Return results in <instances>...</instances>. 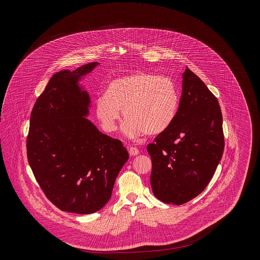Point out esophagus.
I'll list each match as a JSON object with an SVG mask.
<instances>
[{
  "mask_svg": "<svg viewBox=\"0 0 260 260\" xmlns=\"http://www.w3.org/2000/svg\"><path fill=\"white\" fill-rule=\"evenodd\" d=\"M128 152H129L130 156H136V155H138L140 153V151L136 148V147H130V148L128 149Z\"/></svg>",
  "mask_w": 260,
  "mask_h": 260,
  "instance_id": "obj_1",
  "label": "esophagus"
}]
</instances>
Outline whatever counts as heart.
<instances>
[{
    "instance_id": "obj_1",
    "label": "heart",
    "mask_w": 260,
    "mask_h": 260,
    "mask_svg": "<svg viewBox=\"0 0 260 260\" xmlns=\"http://www.w3.org/2000/svg\"><path fill=\"white\" fill-rule=\"evenodd\" d=\"M178 106L179 93L171 78L137 71L112 80L105 96L96 100V115L105 131L114 132L122 111L126 118L122 125L124 135L137 139L144 133L164 132L172 124Z\"/></svg>"
}]
</instances>
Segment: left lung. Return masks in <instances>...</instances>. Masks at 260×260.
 Wrapping results in <instances>:
<instances>
[{
	"instance_id": "1",
	"label": "left lung",
	"mask_w": 260,
	"mask_h": 260,
	"mask_svg": "<svg viewBox=\"0 0 260 260\" xmlns=\"http://www.w3.org/2000/svg\"><path fill=\"white\" fill-rule=\"evenodd\" d=\"M182 79V95L172 124L147 146L153 193L174 205L184 204L205 189L224 150L217 98L187 67Z\"/></svg>"
}]
</instances>
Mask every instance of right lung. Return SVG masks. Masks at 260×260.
Here are the masks:
<instances>
[{
	"mask_svg": "<svg viewBox=\"0 0 260 260\" xmlns=\"http://www.w3.org/2000/svg\"><path fill=\"white\" fill-rule=\"evenodd\" d=\"M98 62L60 71L38 97L30 118L27 157L46 197L59 209L94 213L111 198L128 152L87 118L90 98L78 85Z\"/></svg>",
	"mask_w": 260,
	"mask_h": 260,
	"instance_id": "add662e5",
	"label": "right lung"
}]
</instances>
